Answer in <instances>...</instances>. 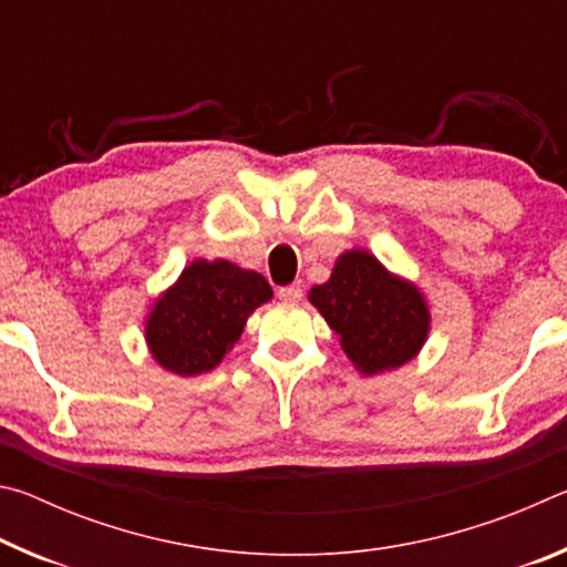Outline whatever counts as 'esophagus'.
Listing matches in <instances>:
<instances>
[{"label":"esophagus","mask_w":567,"mask_h":567,"mask_svg":"<svg viewBox=\"0 0 567 567\" xmlns=\"http://www.w3.org/2000/svg\"><path fill=\"white\" fill-rule=\"evenodd\" d=\"M277 297H280V300H285V302H297V300H302V287L300 285L280 287V290H277Z\"/></svg>","instance_id":"34e87169"}]
</instances>
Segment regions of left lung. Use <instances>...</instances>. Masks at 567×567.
<instances>
[{"mask_svg": "<svg viewBox=\"0 0 567 567\" xmlns=\"http://www.w3.org/2000/svg\"><path fill=\"white\" fill-rule=\"evenodd\" d=\"M310 302L340 334L342 350L362 375L410 362L430 330L417 287L390 275L364 249L340 255L330 280L310 290Z\"/></svg>", "mask_w": 567, "mask_h": 567, "instance_id": "left-lung-1", "label": "left lung"}]
</instances>
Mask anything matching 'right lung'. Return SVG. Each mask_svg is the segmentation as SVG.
I'll use <instances>...</instances> for the list:
<instances>
[{"label":"right lung","instance_id":"add662e5","mask_svg":"<svg viewBox=\"0 0 567 567\" xmlns=\"http://www.w3.org/2000/svg\"><path fill=\"white\" fill-rule=\"evenodd\" d=\"M270 297L272 287L260 272L227 260L192 262L147 315L152 358L182 378L209 372L233 350L255 307Z\"/></svg>","mask_w":567,"mask_h":567}]
</instances>
